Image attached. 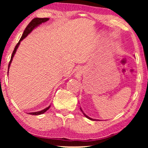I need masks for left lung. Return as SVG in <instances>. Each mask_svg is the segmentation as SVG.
I'll return each instance as SVG.
<instances>
[{
	"label": "left lung",
	"instance_id": "8db88e82",
	"mask_svg": "<svg viewBox=\"0 0 148 148\" xmlns=\"http://www.w3.org/2000/svg\"><path fill=\"white\" fill-rule=\"evenodd\" d=\"M80 109H81V110H82V108H80ZM82 112H83V113H84V112H83V111H82ZM84 114L85 115V116H86V117H87V118H88V119H90V120H92V121H95V119H92V118H90V117H89V116H87V115H86V114H84Z\"/></svg>",
	"mask_w": 148,
	"mask_h": 148
}]
</instances>
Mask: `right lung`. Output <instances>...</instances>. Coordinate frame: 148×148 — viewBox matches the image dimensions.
<instances>
[{"mask_svg": "<svg viewBox=\"0 0 148 148\" xmlns=\"http://www.w3.org/2000/svg\"><path fill=\"white\" fill-rule=\"evenodd\" d=\"M49 20V18H34V19H32L31 22L28 24L27 27H26L25 31H24L23 35H22L21 39L19 40V41L18 43L17 44V45L15 46V48H14V50L13 52V53H12V55H11V60H10L9 62V66H8V70H9V69L10 67V65H11V63L12 62V60H13V58L14 55H15V52L16 51H17V49L18 48V47H19V44H20V42H21V41H22L24 38L27 37V36H28V34H30V32H31L32 30H33L34 28L37 27V26H38L40 25V24H41L42 23H44V22L47 21ZM8 73H9V71H8ZM50 105L48 107H47V108H44V110H42L41 111H38V112H29L28 113V114H32V115H39V114H43V113H44L46 112V111H47L48 109L50 108Z\"/></svg>", "mask_w": 148, "mask_h": 148, "instance_id": "right-lung-1", "label": "right lung"}]
</instances>
